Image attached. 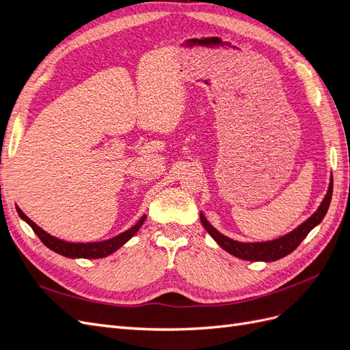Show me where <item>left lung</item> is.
<instances>
[{"instance_id":"8db88e82","label":"left lung","mask_w":350,"mask_h":350,"mask_svg":"<svg viewBox=\"0 0 350 350\" xmlns=\"http://www.w3.org/2000/svg\"><path fill=\"white\" fill-rule=\"evenodd\" d=\"M332 196L333 178L330 179V185H328V191L323 200V203L310 219H306L302 225L289 232V234H286L284 237L267 242H238L221 235L219 230H216L208 224L203 213H200V220L201 224H203L204 229L210 234V237L213 238L226 252L232 254V256L247 261H276L298 248V245L306 238V235H308L317 225L321 224L328 207H330Z\"/></svg>"}]
</instances>
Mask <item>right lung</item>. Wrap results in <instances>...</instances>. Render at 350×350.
Masks as SVG:
<instances>
[{"label":"right lung","mask_w":350,"mask_h":350,"mask_svg":"<svg viewBox=\"0 0 350 350\" xmlns=\"http://www.w3.org/2000/svg\"><path fill=\"white\" fill-rule=\"evenodd\" d=\"M17 213L25 221H27L30 228L33 229L35 234L39 237V239L44 242L49 250L55 251L64 257H70V258H103V257L109 256V254L121 248L126 241L131 239L137 234V230L142 228L143 221L146 220V216H143L131 229L125 230V232H122V234L116 235L111 239L100 241V242H86V243L79 242V243H76V242L62 241V239H58L55 237L46 234L44 229H40L35 224V221H31L18 207H17Z\"/></svg>","instance_id":"obj_1"}]
</instances>
